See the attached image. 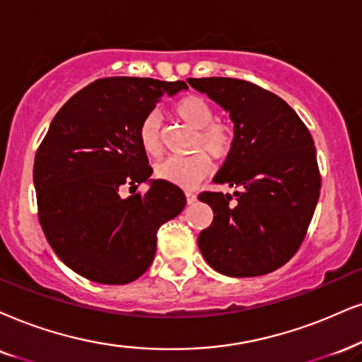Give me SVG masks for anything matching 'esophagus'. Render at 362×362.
I'll return each instance as SVG.
<instances>
[{
	"label": "esophagus",
	"mask_w": 362,
	"mask_h": 362,
	"mask_svg": "<svg viewBox=\"0 0 362 362\" xmlns=\"http://www.w3.org/2000/svg\"><path fill=\"white\" fill-rule=\"evenodd\" d=\"M185 197H187V204H194L197 200V195L194 194V192H185Z\"/></svg>",
	"instance_id": "34e87169"
}]
</instances>
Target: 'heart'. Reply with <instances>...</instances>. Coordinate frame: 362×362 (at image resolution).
<instances>
[{
	"instance_id": "1",
	"label": "heart",
	"mask_w": 362,
	"mask_h": 362,
	"mask_svg": "<svg viewBox=\"0 0 362 362\" xmlns=\"http://www.w3.org/2000/svg\"><path fill=\"white\" fill-rule=\"evenodd\" d=\"M175 113L182 122L195 128L194 148L199 152L187 157H168L155 167V175L160 180L178 187H194L212 168V160H223L232 152L235 141V130L230 123L214 120L215 112L207 100L199 95H187L175 103ZM141 148L157 157L162 152V120L157 112L145 115L139 127ZM206 152L204 153L203 150ZM211 155L209 156L206 152Z\"/></svg>"
}]
</instances>
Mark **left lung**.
<instances>
[{"label":"left lung","instance_id":"left-lung-1","mask_svg":"<svg viewBox=\"0 0 362 362\" xmlns=\"http://www.w3.org/2000/svg\"><path fill=\"white\" fill-rule=\"evenodd\" d=\"M187 81L228 112L235 130L234 147L214 182L239 190L199 195L214 210L212 223L199 235L200 252L223 276L276 271L303 244L319 200L313 136L282 98L250 81L222 76Z\"/></svg>","mask_w":362,"mask_h":362}]
</instances>
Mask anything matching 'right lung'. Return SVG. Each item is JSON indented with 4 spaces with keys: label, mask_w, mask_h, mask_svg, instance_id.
I'll list each match as a JSON object with an SVG mask.
<instances>
[{
    "label": "right lung",
    "mask_w": 362,
    "mask_h": 362,
    "mask_svg": "<svg viewBox=\"0 0 362 362\" xmlns=\"http://www.w3.org/2000/svg\"><path fill=\"white\" fill-rule=\"evenodd\" d=\"M185 81L113 76L75 93L49 123L35 157L38 218L54 254L90 281L122 286L152 264L157 230L185 207V194L150 180L139 127ZM148 181L123 199V185Z\"/></svg>",
    "instance_id": "1"
}]
</instances>
